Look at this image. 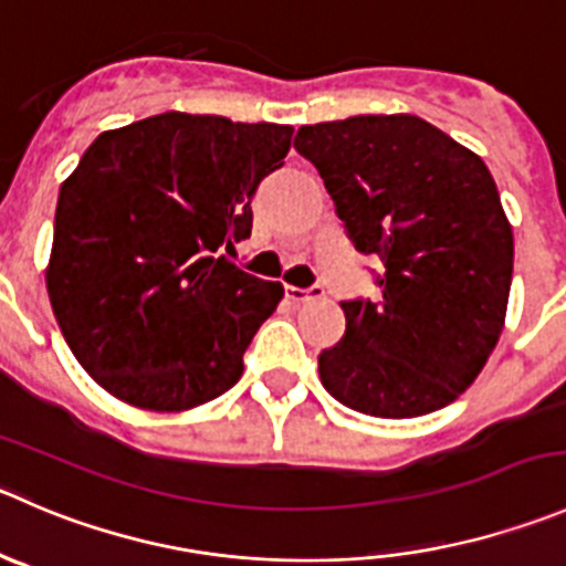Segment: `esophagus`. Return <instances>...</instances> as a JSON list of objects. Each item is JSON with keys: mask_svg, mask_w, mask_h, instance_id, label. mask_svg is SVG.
Instances as JSON below:
<instances>
[{"mask_svg": "<svg viewBox=\"0 0 566 566\" xmlns=\"http://www.w3.org/2000/svg\"><path fill=\"white\" fill-rule=\"evenodd\" d=\"M323 295V290L321 287H293V284H290L287 287V298L293 301V304H306V301H312V298H321Z\"/></svg>", "mask_w": 566, "mask_h": 566, "instance_id": "obj_1", "label": "esophagus"}]
</instances>
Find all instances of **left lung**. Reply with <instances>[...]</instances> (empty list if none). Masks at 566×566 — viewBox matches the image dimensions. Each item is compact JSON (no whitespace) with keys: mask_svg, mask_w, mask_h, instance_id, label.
<instances>
[{"mask_svg":"<svg viewBox=\"0 0 566 566\" xmlns=\"http://www.w3.org/2000/svg\"><path fill=\"white\" fill-rule=\"evenodd\" d=\"M312 163L361 254H378L381 301H343L345 334L317 356L348 409L403 420L453 403L506 323L514 234L475 151L417 115L301 126Z\"/></svg>","mask_w":566,"mask_h":566,"instance_id":"obj_1","label":"left lung"}]
</instances>
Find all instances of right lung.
I'll list each match as a JSON object with an SVG mask.
<instances>
[{
	"instance_id": "right-lung-1",
	"label": "right lung",
	"mask_w": 566,
	"mask_h": 566,
	"mask_svg": "<svg viewBox=\"0 0 566 566\" xmlns=\"http://www.w3.org/2000/svg\"><path fill=\"white\" fill-rule=\"evenodd\" d=\"M287 124L160 113L107 129L60 185L46 290L71 354L124 403L185 411L227 392L284 287L218 256L284 166Z\"/></svg>"
}]
</instances>
